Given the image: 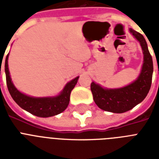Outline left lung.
<instances>
[{"mask_svg": "<svg viewBox=\"0 0 159 159\" xmlns=\"http://www.w3.org/2000/svg\"><path fill=\"white\" fill-rule=\"evenodd\" d=\"M129 31L139 41L143 49V64L141 73L135 82L119 89H104L92 82L91 90L95 103L103 111L113 113L126 112L143 102L150 90L153 72L152 56L143 36L132 29Z\"/></svg>", "mask_w": 159, "mask_h": 159, "instance_id": "obj_1", "label": "left lung"}]
</instances>
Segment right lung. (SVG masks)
<instances>
[{
  "mask_svg": "<svg viewBox=\"0 0 159 159\" xmlns=\"http://www.w3.org/2000/svg\"><path fill=\"white\" fill-rule=\"evenodd\" d=\"M8 57L7 54L5 62V72H6V84L7 88L11 97L15 102L34 116L39 117H50L60 114L67 108L70 101V94L72 90L77 84L79 77H77L65 86L64 89L61 94L54 97H43V98H35L28 97L21 93L16 89L11 82L10 72L8 69Z\"/></svg>",
  "mask_w": 159,
  "mask_h": 159,
  "instance_id": "obj_1",
  "label": "right lung"
}]
</instances>
